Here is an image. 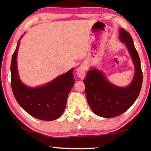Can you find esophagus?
Instances as JSON below:
<instances>
[{
	"instance_id": "esophagus-1",
	"label": "esophagus",
	"mask_w": 151,
	"mask_h": 151,
	"mask_svg": "<svg viewBox=\"0 0 151 151\" xmlns=\"http://www.w3.org/2000/svg\"><path fill=\"white\" fill-rule=\"evenodd\" d=\"M76 75L77 76L81 79H83L85 76V66L84 65H81L76 69Z\"/></svg>"
}]
</instances>
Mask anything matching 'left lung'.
I'll return each instance as SVG.
<instances>
[{
  "label": "left lung",
  "instance_id": "obj_1",
  "mask_svg": "<svg viewBox=\"0 0 151 151\" xmlns=\"http://www.w3.org/2000/svg\"><path fill=\"white\" fill-rule=\"evenodd\" d=\"M120 39L125 43L132 58L135 75L131 85L121 88L112 85L103 74L94 68L88 70L83 81L89 106L94 114L104 118H113L127 111L137 100L142 83L140 60L131 35L121 28Z\"/></svg>",
  "mask_w": 151,
  "mask_h": 151
}]
</instances>
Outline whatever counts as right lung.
Masks as SVG:
<instances>
[{
    "instance_id": "right-lung-1",
    "label": "right lung",
    "mask_w": 151,
    "mask_h": 151,
    "mask_svg": "<svg viewBox=\"0 0 151 151\" xmlns=\"http://www.w3.org/2000/svg\"><path fill=\"white\" fill-rule=\"evenodd\" d=\"M19 41L12 55L11 72L14 96L20 106L30 115L43 121L60 117L66 107L68 94L75 84L73 68L50 83L37 88L24 85L17 71V55Z\"/></svg>"
}]
</instances>
